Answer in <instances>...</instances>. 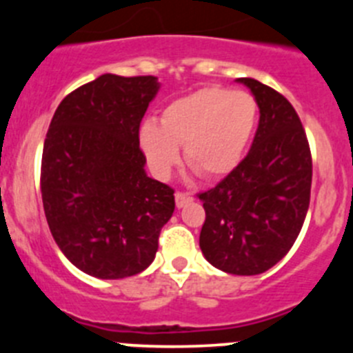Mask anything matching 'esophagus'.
Wrapping results in <instances>:
<instances>
[{
    "mask_svg": "<svg viewBox=\"0 0 353 353\" xmlns=\"http://www.w3.org/2000/svg\"><path fill=\"white\" fill-rule=\"evenodd\" d=\"M174 201H176V207L182 208V207H185L189 201H192V196L189 194V192L176 191V192H174Z\"/></svg>",
    "mask_w": 353,
    "mask_h": 353,
    "instance_id": "obj_1",
    "label": "esophagus"
}]
</instances>
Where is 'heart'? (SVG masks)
I'll list each match as a JSON object with an SVG mask.
<instances>
[{
  "mask_svg": "<svg viewBox=\"0 0 353 353\" xmlns=\"http://www.w3.org/2000/svg\"><path fill=\"white\" fill-rule=\"evenodd\" d=\"M258 102L248 92L221 86L201 88L173 101L161 113V125L148 120L139 143L150 168L168 176L183 161L203 179H221L239 166L258 123Z\"/></svg>",
  "mask_w": 353,
  "mask_h": 353,
  "instance_id": "1",
  "label": "heart"
}]
</instances>
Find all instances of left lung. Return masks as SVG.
Instances as JSON below:
<instances>
[{
    "label": "left lung",
    "mask_w": 353,
    "mask_h": 353,
    "mask_svg": "<svg viewBox=\"0 0 353 353\" xmlns=\"http://www.w3.org/2000/svg\"><path fill=\"white\" fill-rule=\"evenodd\" d=\"M260 123L249 154L215 187L199 192L205 223L199 248L214 267L254 276L285 258L304 224L313 161L297 111L285 97L251 77Z\"/></svg>",
    "instance_id": "left-lung-1"
}]
</instances>
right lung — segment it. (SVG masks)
I'll list each match as a JSON object with an SVG mask.
<instances>
[{"instance_id": "right-lung-1", "label": "right lung", "mask_w": 353, "mask_h": 353, "mask_svg": "<svg viewBox=\"0 0 353 353\" xmlns=\"http://www.w3.org/2000/svg\"><path fill=\"white\" fill-rule=\"evenodd\" d=\"M157 77L104 74L65 97L43 141L40 191L56 244L99 279L143 272L174 191L145 173L139 125Z\"/></svg>"}]
</instances>
